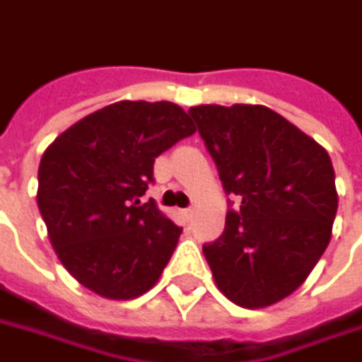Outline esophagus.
Masks as SVG:
<instances>
[{"label":"esophagus","mask_w":362,"mask_h":362,"mask_svg":"<svg viewBox=\"0 0 362 362\" xmlns=\"http://www.w3.org/2000/svg\"><path fill=\"white\" fill-rule=\"evenodd\" d=\"M182 215H184V218H186V221H189V218H192V215H194V209H184V211H182Z\"/></svg>","instance_id":"1"}]
</instances>
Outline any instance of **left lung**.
<instances>
[{
    "label": "left lung",
    "mask_w": 362,
    "mask_h": 362,
    "mask_svg": "<svg viewBox=\"0 0 362 362\" xmlns=\"http://www.w3.org/2000/svg\"><path fill=\"white\" fill-rule=\"evenodd\" d=\"M222 188L238 195L224 232L203 245L216 288L245 309L282 301L328 247L338 192L328 151L264 105L189 109Z\"/></svg>",
    "instance_id": "left-lung-1"
}]
</instances>
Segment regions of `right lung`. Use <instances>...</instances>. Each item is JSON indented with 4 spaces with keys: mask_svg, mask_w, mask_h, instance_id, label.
I'll return each mask as SVG.
<instances>
[{
    "mask_svg": "<svg viewBox=\"0 0 362 362\" xmlns=\"http://www.w3.org/2000/svg\"><path fill=\"white\" fill-rule=\"evenodd\" d=\"M195 132L170 101H117L47 146L38 209L59 261L93 293L127 301L159 282L178 228L153 199L140 203L163 151Z\"/></svg>",
    "mask_w": 362,
    "mask_h": 362,
    "instance_id": "right-lung-1",
    "label": "right lung"
}]
</instances>
